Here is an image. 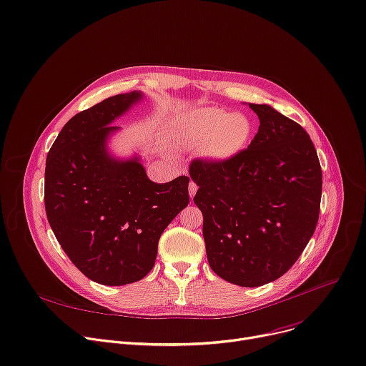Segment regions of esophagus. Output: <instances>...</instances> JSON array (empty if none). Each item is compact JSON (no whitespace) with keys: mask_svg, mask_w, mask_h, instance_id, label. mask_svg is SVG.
I'll return each instance as SVG.
<instances>
[{"mask_svg":"<svg viewBox=\"0 0 366 366\" xmlns=\"http://www.w3.org/2000/svg\"><path fill=\"white\" fill-rule=\"evenodd\" d=\"M196 192H197V185H196V182H189V185H188V194H189V197L192 199L194 196H196Z\"/></svg>","mask_w":366,"mask_h":366,"instance_id":"1","label":"esophagus"}]
</instances>
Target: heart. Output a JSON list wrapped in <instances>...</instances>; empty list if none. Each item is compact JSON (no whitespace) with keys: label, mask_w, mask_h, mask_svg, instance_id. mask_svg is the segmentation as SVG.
Returning a JSON list of instances; mask_svg holds the SVG:
<instances>
[{"label":"heart","mask_w":366,"mask_h":366,"mask_svg":"<svg viewBox=\"0 0 366 366\" xmlns=\"http://www.w3.org/2000/svg\"><path fill=\"white\" fill-rule=\"evenodd\" d=\"M253 120L219 107L200 109L191 113L184 124V137L196 144H204V153L217 162H227L244 150L252 137Z\"/></svg>","instance_id":"heart-1"}]
</instances>
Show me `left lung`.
Wrapping results in <instances>:
<instances>
[{"mask_svg":"<svg viewBox=\"0 0 366 366\" xmlns=\"http://www.w3.org/2000/svg\"><path fill=\"white\" fill-rule=\"evenodd\" d=\"M259 129L247 149L227 162L194 159L212 271L259 287L282 277L318 225L322 170L309 134L271 106L252 104Z\"/></svg>","mask_w":366,"mask_h":366,"instance_id":"8db88e82","label":"left lung"}]
</instances>
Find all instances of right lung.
Wrapping results in <instances>:
<instances>
[{"label": "right lung", "instance_id": "obj_1", "mask_svg": "<svg viewBox=\"0 0 366 366\" xmlns=\"http://www.w3.org/2000/svg\"><path fill=\"white\" fill-rule=\"evenodd\" d=\"M141 99L119 94L73 116L45 162L44 203L61 249L89 280L125 285L154 266L162 232L188 206V177L147 178L138 159L107 154L109 124Z\"/></svg>", "mask_w": 366, "mask_h": 366}]
</instances>
